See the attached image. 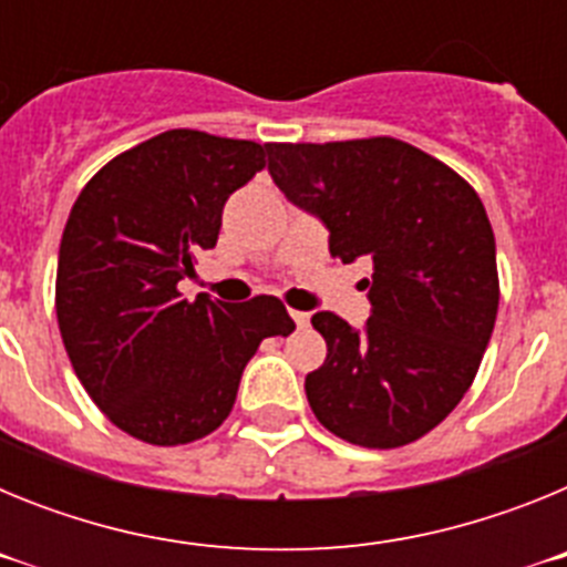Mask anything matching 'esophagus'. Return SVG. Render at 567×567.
I'll use <instances>...</instances> for the list:
<instances>
[{
  "instance_id": "obj_1",
  "label": "esophagus",
  "mask_w": 567,
  "mask_h": 567,
  "mask_svg": "<svg viewBox=\"0 0 567 567\" xmlns=\"http://www.w3.org/2000/svg\"><path fill=\"white\" fill-rule=\"evenodd\" d=\"M289 315H292L295 327H298V329H303L309 323V315L307 312H295V309H292V312H289Z\"/></svg>"
}]
</instances>
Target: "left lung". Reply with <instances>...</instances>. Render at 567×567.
<instances>
[{
    "mask_svg": "<svg viewBox=\"0 0 567 567\" xmlns=\"http://www.w3.org/2000/svg\"><path fill=\"white\" fill-rule=\"evenodd\" d=\"M269 175L329 229L343 264H374L372 315H312L329 352L307 374L315 417L363 449L432 432L468 392L499 307L497 247L477 193L398 138L267 144Z\"/></svg>",
    "mask_w": 567,
    "mask_h": 567,
    "instance_id": "obj_1",
    "label": "left lung"
}]
</instances>
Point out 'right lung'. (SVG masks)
I'll list each match as a JSON object with an SVG mask.
<instances>
[{
  "label": "right lung",
  "instance_id": "add662e5",
  "mask_svg": "<svg viewBox=\"0 0 567 567\" xmlns=\"http://www.w3.org/2000/svg\"><path fill=\"white\" fill-rule=\"evenodd\" d=\"M264 155L267 144L167 130L104 164L70 209L56 272L64 349L110 423L144 443L215 432L260 340L295 329L272 295L235 307L178 292Z\"/></svg>",
  "mask_w": 567,
  "mask_h": 567
}]
</instances>
